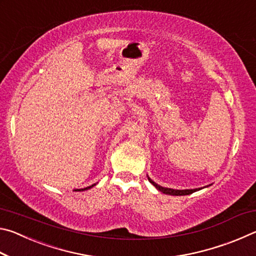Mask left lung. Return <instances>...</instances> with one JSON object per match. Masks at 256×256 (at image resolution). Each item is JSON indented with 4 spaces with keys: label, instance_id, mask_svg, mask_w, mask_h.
<instances>
[{
    "label": "left lung",
    "instance_id": "obj_1",
    "mask_svg": "<svg viewBox=\"0 0 256 256\" xmlns=\"http://www.w3.org/2000/svg\"><path fill=\"white\" fill-rule=\"evenodd\" d=\"M148 180L151 184H152L160 192H162L164 194H168V196H188V194H192L194 192H196V190H202V188H190V190H174V188H164V186H160L157 183H154V182L148 176ZM211 185V184H210ZM208 185V186H210ZM208 186H204V188H208Z\"/></svg>",
    "mask_w": 256,
    "mask_h": 256
}]
</instances>
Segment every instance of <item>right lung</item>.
<instances>
[{
	"label": "right lung",
	"mask_w": 256,
	"mask_h": 256,
	"mask_svg": "<svg viewBox=\"0 0 256 256\" xmlns=\"http://www.w3.org/2000/svg\"><path fill=\"white\" fill-rule=\"evenodd\" d=\"M94 185H96V184H94V185H92V186H88V188H76V190H76V192H79V190H89V188H94Z\"/></svg>",
	"instance_id": "right-lung-1"
}]
</instances>
